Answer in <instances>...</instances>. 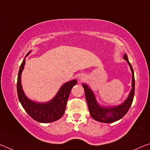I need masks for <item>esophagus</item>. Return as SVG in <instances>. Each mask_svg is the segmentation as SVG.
<instances>
[{
	"label": "esophagus",
	"instance_id": "1",
	"mask_svg": "<svg viewBox=\"0 0 150 150\" xmlns=\"http://www.w3.org/2000/svg\"><path fill=\"white\" fill-rule=\"evenodd\" d=\"M79 79H80V80H83V78L81 77V78H79Z\"/></svg>",
	"mask_w": 150,
	"mask_h": 150
}]
</instances>
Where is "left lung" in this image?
Returning <instances> with one entry per match:
<instances>
[{
  "instance_id": "8db88e82",
  "label": "left lung",
  "mask_w": 150,
  "mask_h": 150,
  "mask_svg": "<svg viewBox=\"0 0 150 150\" xmlns=\"http://www.w3.org/2000/svg\"><path fill=\"white\" fill-rule=\"evenodd\" d=\"M124 59L128 62L132 71V89L128 98L120 105L112 106V107H103L99 105L95 98V94L93 91L86 84H83L85 93V98L87 100L88 110L90 115L94 120L100 122L111 123L120 120L128 112V111L132 103L134 93H135V80H134V70L132 65L129 62L127 55L124 54Z\"/></svg>"
}]
</instances>
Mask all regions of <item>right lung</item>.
Segmentation results:
<instances>
[{
  "label": "right lung",
  "mask_w": 150,
  "mask_h": 150,
  "mask_svg": "<svg viewBox=\"0 0 150 150\" xmlns=\"http://www.w3.org/2000/svg\"><path fill=\"white\" fill-rule=\"evenodd\" d=\"M31 51L28 53L26 57ZM24 59L18 75L17 93L20 103L22 107L30 117L35 121L42 123H49L59 120L65 112L66 105L71 88L77 83V81L73 79L63 84L54 98L47 103H41L32 101L27 97L22 90L21 85L22 72L24 68Z\"/></svg>",
  "instance_id": "obj_1"
}]
</instances>
